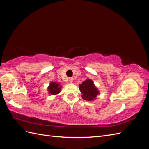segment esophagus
<instances>
[{
	"label": "esophagus",
	"instance_id": "obj_1",
	"mask_svg": "<svg viewBox=\"0 0 149 149\" xmlns=\"http://www.w3.org/2000/svg\"><path fill=\"white\" fill-rule=\"evenodd\" d=\"M68 80H69V81L70 83H73V78H69Z\"/></svg>",
	"mask_w": 149,
	"mask_h": 149
}]
</instances>
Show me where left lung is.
<instances>
[{"instance_id":"left-lung-1","label":"left lung","mask_w":149,"mask_h":149,"mask_svg":"<svg viewBox=\"0 0 149 149\" xmlns=\"http://www.w3.org/2000/svg\"><path fill=\"white\" fill-rule=\"evenodd\" d=\"M79 89L82 94L83 100L88 101L95 100L100 94L98 89L91 79H87L79 85Z\"/></svg>"}]
</instances>
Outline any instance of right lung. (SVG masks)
<instances>
[{
  "instance_id": "add662e5",
  "label": "right lung",
  "mask_w": 149,
  "mask_h": 149,
  "mask_svg": "<svg viewBox=\"0 0 149 149\" xmlns=\"http://www.w3.org/2000/svg\"><path fill=\"white\" fill-rule=\"evenodd\" d=\"M61 87L62 86H61L59 83L51 82L48 87V94H51L52 96L58 94L61 92Z\"/></svg>"
}]
</instances>
